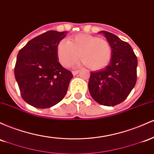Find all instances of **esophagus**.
Instances as JSON below:
<instances>
[{"label": "esophagus", "instance_id": "34e87169", "mask_svg": "<svg viewBox=\"0 0 154 154\" xmlns=\"http://www.w3.org/2000/svg\"><path fill=\"white\" fill-rule=\"evenodd\" d=\"M79 72V70H74V71H72V75H77Z\"/></svg>", "mask_w": 154, "mask_h": 154}]
</instances>
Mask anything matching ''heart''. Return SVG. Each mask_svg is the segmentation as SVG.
<instances>
[{
    "label": "heart",
    "instance_id": "heart-1",
    "mask_svg": "<svg viewBox=\"0 0 154 154\" xmlns=\"http://www.w3.org/2000/svg\"><path fill=\"white\" fill-rule=\"evenodd\" d=\"M57 52L64 67L76 63L81 55L83 64L93 70L105 68L112 56L111 46L107 40L84 33L72 36L70 41H60Z\"/></svg>",
    "mask_w": 154,
    "mask_h": 154
}]
</instances>
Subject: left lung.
<instances>
[{
    "label": "left lung",
    "instance_id": "1",
    "mask_svg": "<svg viewBox=\"0 0 154 154\" xmlns=\"http://www.w3.org/2000/svg\"><path fill=\"white\" fill-rule=\"evenodd\" d=\"M109 42L112 56L103 70L91 72L89 91L97 103L114 106L128 97L137 82V59L128 43L107 31H100Z\"/></svg>",
    "mask_w": 154,
    "mask_h": 154
}]
</instances>
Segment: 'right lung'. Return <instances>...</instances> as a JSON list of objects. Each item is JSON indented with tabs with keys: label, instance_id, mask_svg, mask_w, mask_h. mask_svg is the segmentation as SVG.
Listing matches in <instances>:
<instances>
[{
	"label": "right lung",
	"instance_id": "1",
	"mask_svg": "<svg viewBox=\"0 0 154 154\" xmlns=\"http://www.w3.org/2000/svg\"><path fill=\"white\" fill-rule=\"evenodd\" d=\"M67 32L48 31L30 40L19 51L15 79L22 99L35 108L54 106L66 94L73 75L58 62L57 48Z\"/></svg>",
	"mask_w": 154,
	"mask_h": 154
}]
</instances>
